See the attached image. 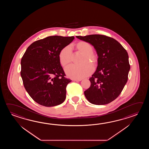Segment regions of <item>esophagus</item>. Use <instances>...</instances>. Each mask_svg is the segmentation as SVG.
Segmentation results:
<instances>
[{"label": "esophagus", "instance_id": "34e87169", "mask_svg": "<svg viewBox=\"0 0 149 149\" xmlns=\"http://www.w3.org/2000/svg\"><path fill=\"white\" fill-rule=\"evenodd\" d=\"M72 80H73V81H81V80H82V79H72Z\"/></svg>", "mask_w": 149, "mask_h": 149}]
</instances>
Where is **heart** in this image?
I'll use <instances>...</instances> for the list:
<instances>
[{
	"instance_id": "obj_1",
	"label": "heart",
	"mask_w": 149,
	"mask_h": 149,
	"mask_svg": "<svg viewBox=\"0 0 149 149\" xmlns=\"http://www.w3.org/2000/svg\"><path fill=\"white\" fill-rule=\"evenodd\" d=\"M77 48L82 53L80 64H71L65 68L67 76L74 79H82L90 75L93 72L94 68L88 62L90 61L95 64L97 58L93 52V47L86 41L79 42L77 45ZM72 59V52L71 46L64 47L59 53V61L62 66H65L69 63Z\"/></svg>"
}]
</instances>
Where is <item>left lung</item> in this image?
<instances>
[{
    "instance_id": "obj_1",
    "label": "left lung",
    "mask_w": 149,
    "mask_h": 149,
    "mask_svg": "<svg viewBox=\"0 0 149 149\" xmlns=\"http://www.w3.org/2000/svg\"><path fill=\"white\" fill-rule=\"evenodd\" d=\"M76 37L92 45L98 56L96 70L89 78L91 85L84 92L86 98L93 104L110 103L120 95L128 80L127 51L116 40L104 35Z\"/></svg>"
}]
</instances>
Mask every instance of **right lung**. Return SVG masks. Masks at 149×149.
Wrapping results in <instances>:
<instances>
[{
  "mask_svg": "<svg viewBox=\"0 0 149 149\" xmlns=\"http://www.w3.org/2000/svg\"><path fill=\"white\" fill-rule=\"evenodd\" d=\"M74 37L49 36L29 46L21 62V76L25 90L36 102L45 107L62 103L66 98L67 79L59 61L60 51Z\"/></svg>",
  "mask_w": 149,
  "mask_h": 149,
  "instance_id": "obj_1",
  "label": "right lung"
}]
</instances>
